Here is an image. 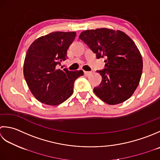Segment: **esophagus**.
Segmentation results:
<instances>
[{
    "mask_svg": "<svg viewBox=\"0 0 160 160\" xmlns=\"http://www.w3.org/2000/svg\"><path fill=\"white\" fill-rule=\"evenodd\" d=\"M91 74H92V72H86V71H84V74H85V75H86V76H87V77L90 76Z\"/></svg>",
    "mask_w": 160,
    "mask_h": 160,
    "instance_id": "obj_1",
    "label": "esophagus"
}]
</instances>
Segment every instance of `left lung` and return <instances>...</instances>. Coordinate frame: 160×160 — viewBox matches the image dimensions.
<instances>
[{
  "label": "left lung",
  "instance_id": "left-lung-1",
  "mask_svg": "<svg viewBox=\"0 0 160 160\" xmlns=\"http://www.w3.org/2000/svg\"><path fill=\"white\" fill-rule=\"evenodd\" d=\"M97 58H105V68L97 70L102 81L94 92L109 105L128 99L141 79L143 61L141 53L131 38L120 30L108 28L88 30L79 37Z\"/></svg>",
  "mask_w": 160,
  "mask_h": 160
}]
</instances>
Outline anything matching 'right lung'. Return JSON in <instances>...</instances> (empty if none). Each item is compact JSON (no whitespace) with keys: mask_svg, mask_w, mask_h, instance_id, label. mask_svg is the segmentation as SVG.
<instances>
[{"mask_svg":"<svg viewBox=\"0 0 160 160\" xmlns=\"http://www.w3.org/2000/svg\"><path fill=\"white\" fill-rule=\"evenodd\" d=\"M75 37L74 32H52L36 39L28 48L23 74L32 94L40 102L49 106L64 102L73 93L74 81L83 75L82 70L58 68Z\"/></svg>","mask_w":160,"mask_h":160,"instance_id":"right-lung-1","label":"right lung"}]
</instances>
